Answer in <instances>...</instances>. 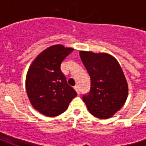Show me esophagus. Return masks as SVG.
Returning <instances> with one entry per match:
<instances>
[{"label": "esophagus", "mask_w": 146, "mask_h": 146, "mask_svg": "<svg viewBox=\"0 0 146 146\" xmlns=\"http://www.w3.org/2000/svg\"><path fill=\"white\" fill-rule=\"evenodd\" d=\"M74 89H75L76 92H77L78 95H80V89H79V87H78L77 86H74Z\"/></svg>", "instance_id": "1"}]
</instances>
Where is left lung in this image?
Returning <instances> with one entry per match:
<instances>
[{"label": "left lung", "instance_id": "left-lung-1", "mask_svg": "<svg viewBox=\"0 0 146 146\" xmlns=\"http://www.w3.org/2000/svg\"><path fill=\"white\" fill-rule=\"evenodd\" d=\"M80 56L91 79L90 92L82 97L87 108L99 119L113 117L128 96V83L119 62L108 53L80 50Z\"/></svg>", "mask_w": 146, "mask_h": 146}]
</instances>
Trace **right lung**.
<instances>
[{
    "mask_svg": "<svg viewBox=\"0 0 146 146\" xmlns=\"http://www.w3.org/2000/svg\"><path fill=\"white\" fill-rule=\"evenodd\" d=\"M74 48L54 44L40 53L29 66L26 90L32 106L47 117H56L68 108L77 96L60 70L64 58Z\"/></svg>",
    "mask_w": 146,
    "mask_h": 146,
    "instance_id": "1",
    "label": "right lung"
}]
</instances>
